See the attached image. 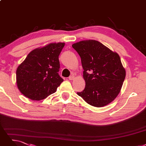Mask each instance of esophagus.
I'll return each mask as SVG.
<instances>
[{
  "label": "esophagus",
  "instance_id": "34e87169",
  "mask_svg": "<svg viewBox=\"0 0 146 146\" xmlns=\"http://www.w3.org/2000/svg\"><path fill=\"white\" fill-rule=\"evenodd\" d=\"M74 78H75L74 75H71V76L69 77V80H73L74 79Z\"/></svg>",
  "mask_w": 146,
  "mask_h": 146
}]
</instances>
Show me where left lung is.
Here are the masks:
<instances>
[{
    "instance_id": "8db88e82",
    "label": "left lung",
    "mask_w": 146,
    "mask_h": 146,
    "mask_svg": "<svg viewBox=\"0 0 146 146\" xmlns=\"http://www.w3.org/2000/svg\"><path fill=\"white\" fill-rule=\"evenodd\" d=\"M72 46L81 57L86 82L84 89L77 95L93 107L107 106L117 96L125 78L120 56L95 40Z\"/></svg>"
}]
</instances>
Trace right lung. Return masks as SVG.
<instances>
[{
    "mask_svg": "<svg viewBox=\"0 0 146 146\" xmlns=\"http://www.w3.org/2000/svg\"><path fill=\"white\" fill-rule=\"evenodd\" d=\"M65 43H51L32 50L17 69V87L22 94L40 101L56 92L63 82L59 56Z\"/></svg>",
    "mask_w": 146,
    "mask_h": 146,
    "instance_id": "right-lung-1",
    "label": "right lung"
}]
</instances>
